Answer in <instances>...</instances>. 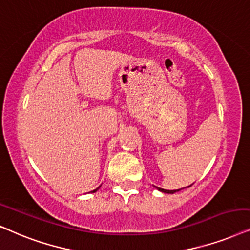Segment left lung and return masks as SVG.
I'll use <instances>...</instances> for the list:
<instances>
[{"instance_id":"8db88e82","label":"left lung","mask_w":250,"mask_h":250,"mask_svg":"<svg viewBox=\"0 0 250 250\" xmlns=\"http://www.w3.org/2000/svg\"><path fill=\"white\" fill-rule=\"evenodd\" d=\"M189 186H191V185H189ZM189 186H188V188H189ZM155 188H158L159 191H161V192H164V193H170V194H172V193H175V192L181 191V189H182V188H179V189H171V191H170V189H164V188H158V186H155Z\"/></svg>"}]
</instances>
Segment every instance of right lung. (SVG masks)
Wrapping results in <instances>:
<instances>
[{
	"mask_svg": "<svg viewBox=\"0 0 250 250\" xmlns=\"http://www.w3.org/2000/svg\"><path fill=\"white\" fill-rule=\"evenodd\" d=\"M99 188H101V186H99ZM99 188H96V189H94V191H91V192H92V193H94V192H96V191H97V189H98Z\"/></svg>",
	"mask_w": 250,
	"mask_h": 250,
	"instance_id": "obj_1",
	"label": "right lung"
}]
</instances>
